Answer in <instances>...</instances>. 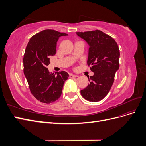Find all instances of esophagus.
<instances>
[{"label": "esophagus", "mask_w": 146, "mask_h": 146, "mask_svg": "<svg viewBox=\"0 0 146 146\" xmlns=\"http://www.w3.org/2000/svg\"><path fill=\"white\" fill-rule=\"evenodd\" d=\"M69 78H75V77H77V76H76V75H74V74H69Z\"/></svg>", "instance_id": "esophagus-1"}]
</instances>
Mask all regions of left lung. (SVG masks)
I'll return each mask as SVG.
<instances>
[{
	"label": "left lung",
	"mask_w": 146,
	"mask_h": 146,
	"mask_svg": "<svg viewBox=\"0 0 146 146\" xmlns=\"http://www.w3.org/2000/svg\"><path fill=\"white\" fill-rule=\"evenodd\" d=\"M77 34L90 46L87 63L94 72V76L88 77L90 83L81 90V94L90 102L100 101L108 94L119 68V47L111 36L99 30Z\"/></svg>",
	"instance_id": "8db88e82"
}]
</instances>
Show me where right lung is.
<instances>
[{
	"instance_id": "add662e5",
	"label": "right lung",
	"mask_w": 146,
	"mask_h": 146,
	"mask_svg": "<svg viewBox=\"0 0 146 146\" xmlns=\"http://www.w3.org/2000/svg\"><path fill=\"white\" fill-rule=\"evenodd\" d=\"M68 34L47 29L30 39L23 58L24 73L31 93L39 101L50 104L58 100L62 93L69 74L65 71L50 74L47 66L50 57L56 54V42Z\"/></svg>"
}]
</instances>
